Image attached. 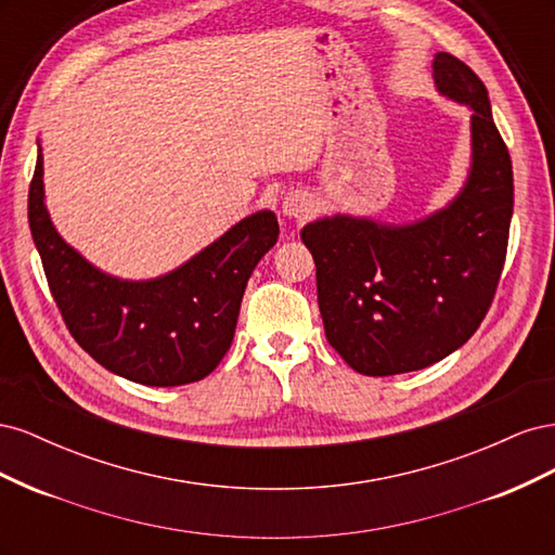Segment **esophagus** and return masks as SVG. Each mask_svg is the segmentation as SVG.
Returning a JSON list of instances; mask_svg holds the SVG:
<instances>
[{
	"instance_id": "34e87169",
	"label": "esophagus",
	"mask_w": 555,
	"mask_h": 555,
	"mask_svg": "<svg viewBox=\"0 0 555 555\" xmlns=\"http://www.w3.org/2000/svg\"><path fill=\"white\" fill-rule=\"evenodd\" d=\"M312 210H314V204L304 192H292L282 201V215L289 217L294 222H306L312 215Z\"/></svg>"
}]
</instances>
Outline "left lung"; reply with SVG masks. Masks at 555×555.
Returning a JSON list of instances; mask_svg holds the SVG:
<instances>
[{"label": "left lung", "mask_w": 555, "mask_h": 555, "mask_svg": "<svg viewBox=\"0 0 555 555\" xmlns=\"http://www.w3.org/2000/svg\"><path fill=\"white\" fill-rule=\"evenodd\" d=\"M435 90L469 115V171L440 210L410 224L335 212L304 227L328 345L361 375L422 371L463 347L491 308L514 212L507 145L479 76L433 57Z\"/></svg>", "instance_id": "8db88e82"}]
</instances>
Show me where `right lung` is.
Wrapping results in <instances>:
<instances>
[{
  "instance_id": "add662e5",
  "label": "right lung",
  "mask_w": 555,
  "mask_h": 555,
  "mask_svg": "<svg viewBox=\"0 0 555 555\" xmlns=\"http://www.w3.org/2000/svg\"><path fill=\"white\" fill-rule=\"evenodd\" d=\"M27 217L50 294L76 343L106 371L145 386L192 384L220 365L236 333L247 280L280 236L275 212L259 210L166 275H108L50 220L41 145Z\"/></svg>"
}]
</instances>
